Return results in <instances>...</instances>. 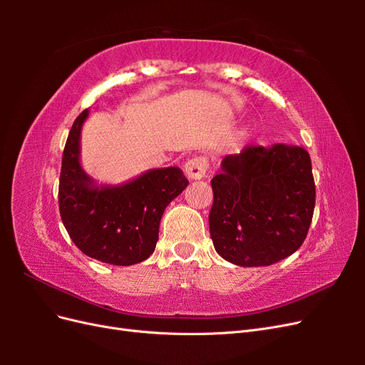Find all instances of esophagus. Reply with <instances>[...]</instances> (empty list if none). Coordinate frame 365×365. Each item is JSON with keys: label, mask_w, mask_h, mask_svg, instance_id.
I'll use <instances>...</instances> for the list:
<instances>
[{"label": "esophagus", "mask_w": 365, "mask_h": 365, "mask_svg": "<svg viewBox=\"0 0 365 365\" xmlns=\"http://www.w3.org/2000/svg\"><path fill=\"white\" fill-rule=\"evenodd\" d=\"M208 169V161L205 157H193L184 164L185 175L189 176L190 180H202Z\"/></svg>", "instance_id": "34e87169"}]
</instances>
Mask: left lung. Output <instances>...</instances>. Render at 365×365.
<instances>
[{
    "instance_id": "8db88e82",
    "label": "left lung",
    "mask_w": 365,
    "mask_h": 365,
    "mask_svg": "<svg viewBox=\"0 0 365 365\" xmlns=\"http://www.w3.org/2000/svg\"><path fill=\"white\" fill-rule=\"evenodd\" d=\"M212 180L215 250L239 267H268L306 239L315 207L311 157L302 146H247Z\"/></svg>"
}]
</instances>
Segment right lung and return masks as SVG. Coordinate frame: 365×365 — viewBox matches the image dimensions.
<instances>
[{
    "instance_id": "1",
    "label": "right lung",
    "mask_w": 365,
    "mask_h": 365,
    "mask_svg": "<svg viewBox=\"0 0 365 365\" xmlns=\"http://www.w3.org/2000/svg\"><path fill=\"white\" fill-rule=\"evenodd\" d=\"M90 111L74 120L65 143L59 212L74 245L98 262L129 267L155 250L160 220L189 184L180 168L150 169L120 185L97 184L81 164V132Z\"/></svg>"
}]
</instances>
